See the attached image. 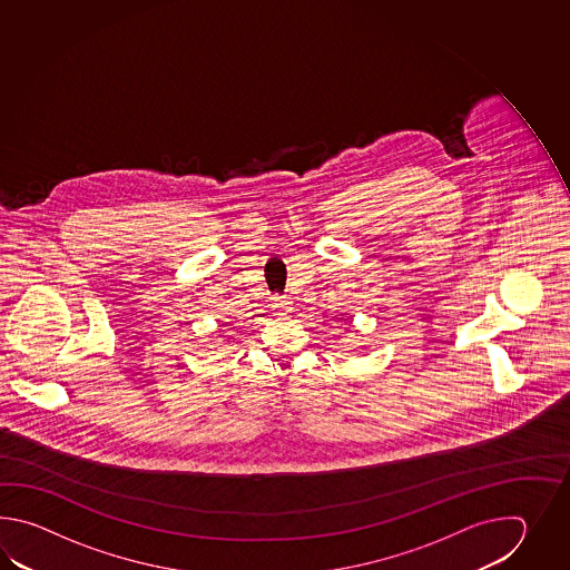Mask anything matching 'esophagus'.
<instances>
[{"label": "esophagus", "instance_id": "1", "mask_svg": "<svg viewBox=\"0 0 570 570\" xmlns=\"http://www.w3.org/2000/svg\"><path fill=\"white\" fill-rule=\"evenodd\" d=\"M273 309H275V312H277V315L289 314V312H291L289 297H275V299H273Z\"/></svg>", "mask_w": 570, "mask_h": 570}]
</instances>
